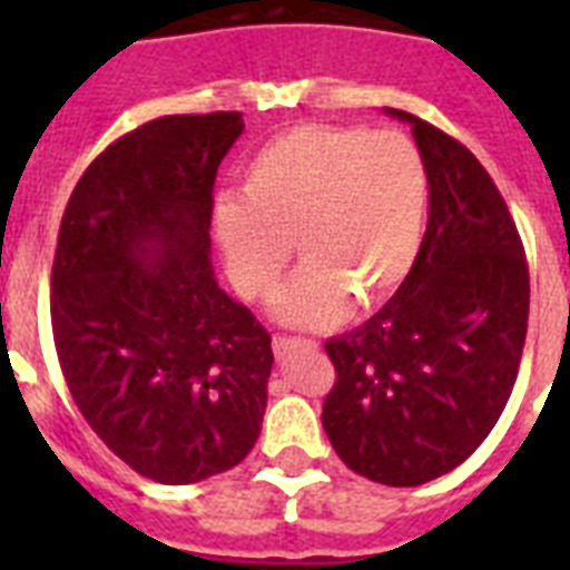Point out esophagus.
<instances>
[{"label":"esophagus","instance_id":"1","mask_svg":"<svg viewBox=\"0 0 570 570\" xmlns=\"http://www.w3.org/2000/svg\"><path fill=\"white\" fill-rule=\"evenodd\" d=\"M316 343H311V340H298V337H281L277 334L275 340H272V348H275L277 357H289L295 352V348H313Z\"/></svg>","mask_w":570,"mask_h":570}]
</instances>
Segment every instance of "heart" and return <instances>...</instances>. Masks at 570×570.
<instances>
[{
  "mask_svg": "<svg viewBox=\"0 0 570 570\" xmlns=\"http://www.w3.org/2000/svg\"><path fill=\"white\" fill-rule=\"evenodd\" d=\"M245 197L215 200L213 233L242 295L266 298L295 248L307 263L277 298V320L328 328L396 293L423 248L429 168L396 129L302 124L248 163Z\"/></svg>",
  "mask_w": 570,
  "mask_h": 570,
  "instance_id": "heart-1",
  "label": "heart"
}]
</instances>
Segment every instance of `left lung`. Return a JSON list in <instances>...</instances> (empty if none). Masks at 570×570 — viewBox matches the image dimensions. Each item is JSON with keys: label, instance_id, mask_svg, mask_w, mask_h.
Wrapping results in <instances>:
<instances>
[{"label": "left lung", "instance_id": "obj_1", "mask_svg": "<svg viewBox=\"0 0 570 570\" xmlns=\"http://www.w3.org/2000/svg\"><path fill=\"white\" fill-rule=\"evenodd\" d=\"M429 224L411 275L373 320L325 343L322 425L348 470L414 488L473 455L503 414L530 320V268L503 195L468 147L416 115Z\"/></svg>", "mask_w": 570, "mask_h": 570}]
</instances>
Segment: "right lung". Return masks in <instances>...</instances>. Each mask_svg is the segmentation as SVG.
Instances as JSON below:
<instances>
[{"instance_id":"obj_1","label":"right lung","mask_w":570,"mask_h":570,"mask_svg":"<svg viewBox=\"0 0 570 570\" xmlns=\"http://www.w3.org/2000/svg\"><path fill=\"white\" fill-rule=\"evenodd\" d=\"M242 111L168 115L102 150L67 200L49 316L70 396L120 461L163 485L257 443L272 337L215 281L213 186Z\"/></svg>"}]
</instances>
